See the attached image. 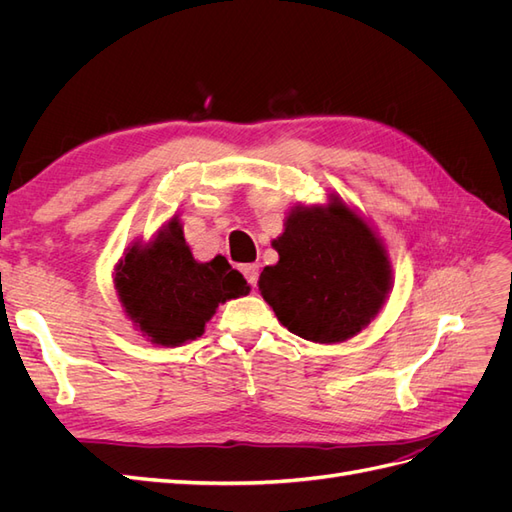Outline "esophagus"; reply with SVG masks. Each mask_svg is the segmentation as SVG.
<instances>
[{
	"instance_id": "obj_1",
	"label": "esophagus",
	"mask_w": 512,
	"mask_h": 512,
	"mask_svg": "<svg viewBox=\"0 0 512 512\" xmlns=\"http://www.w3.org/2000/svg\"><path fill=\"white\" fill-rule=\"evenodd\" d=\"M241 273L245 275V280L250 282V286L254 288L256 282H258V265H243Z\"/></svg>"
}]
</instances>
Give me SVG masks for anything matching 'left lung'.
Masks as SVG:
<instances>
[{"label":"left lung","mask_w":512,"mask_h":512,"mask_svg":"<svg viewBox=\"0 0 512 512\" xmlns=\"http://www.w3.org/2000/svg\"><path fill=\"white\" fill-rule=\"evenodd\" d=\"M280 260L260 273V294L284 327L316 344H339L378 316L391 290L382 239L342 198L292 207Z\"/></svg>","instance_id":"obj_1"}]
</instances>
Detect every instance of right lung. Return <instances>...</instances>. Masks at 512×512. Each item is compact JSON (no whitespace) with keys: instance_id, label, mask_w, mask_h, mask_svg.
I'll return each instance as SVG.
<instances>
[{"instance_id":"1","label":"right lung","mask_w":512,"mask_h":512,"mask_svg":"<svg viewBox=\"0 0 512 512\" xmlns=\"http://www.w3.org/2000/svg\"><path fill=\"white\" fill-rule=\"evenodd\" d=\"M115 288L126 316L158 346H181L200 337L215 307L250 292L224 256L194 260L177 218L149 243L128 247L115 267Z\"/></svg>"}]
</instances>
